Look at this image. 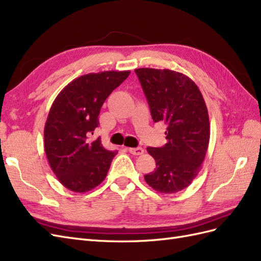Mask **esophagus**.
<instances>
[{"label":"esophagus","instance_id":"34e87169","mask_svg":"<svg viewBox=\"0 0 261 261\" xmlns=\"http://www.w3.org/2000/svg\"><path fill=\"white\" fill-rule=\"evenodd\" d=\"M128 151L133 154H135V156H139V154H143L144 153V149L140 147H136V148H128Z\"/></svg>","mask_w":261,"mask_h":261}]
</instances>
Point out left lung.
Masks as SVG:
<instances>
[{"instance_id": "left-lung-1", "label": "left lung", "mask_w": 261, "mask_h": 261, "mask_svg": "<svg viewBox=\"0 0 261 261\" xmlns=\"http://www.w3.org/2000/svg\"><path fill=\"white\" fill-rule=\"evenodd\" d=\"M153 122L167 124L168 143L148 147L156 169L145 181L161 193H177L198 175L210 142V119L201 91L186 74L169 69H135Z\"/></svg>"}]
</instances>
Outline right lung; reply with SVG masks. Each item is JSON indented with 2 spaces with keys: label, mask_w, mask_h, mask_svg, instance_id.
<instances>
[{
  "label": "right lung",
  "mask_w": 261,
  "mask_h": 261,
  "mask_svg": "<svg viewBox=\"0 0 261 261\" xmlns=\"http://www.w3.org/2000/svg\"><path fill=\"white\" fill-rule=\"evenodd\" d=\"M130 71H104L79 76L61 90L49 110L44 129L45 152L63 187L88 192L107 178L115 151L101 138H91L104 101Z\"/></svg>",
  "instance_id": "obj_1"
}]
</instances>
